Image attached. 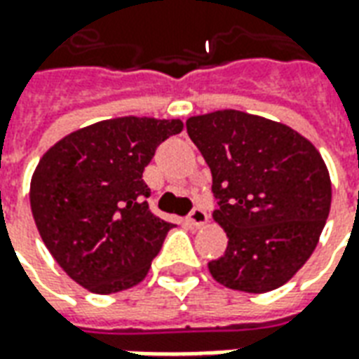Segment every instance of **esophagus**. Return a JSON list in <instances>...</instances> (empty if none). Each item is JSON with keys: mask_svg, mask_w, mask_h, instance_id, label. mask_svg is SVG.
I'll use <instances>...</instances> for the list:
<instances>
[{"mask_svg": "<svg viewBox=\"0 0 359 359\" xmlns=\"http://www.w3.org/2000/svg\"><path fill=\"white\" fill-rule=\"evenodd\" d=\"M188 221H190V225L203 226L208 223V213L202 208H194V210L190 211V215H188Z\"/></svg>", "mask_w": 359, "mask_h": 359, "instance_id": "1", "label": "esophagus"}]
</instances>
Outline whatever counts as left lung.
I'll return each mask as SVG.
<instances>
[{
    "label": "left lung",
    "instance_id": "obj_1",
    "mask_svg": "<svg viewBox=\"0 0 359 359\" xmlns=\"http://www.w3.org/2000/svg\"><path fill=\"white\" fill-rule=\"evenodd\" d=\"M213 177L225 254L208 264L226 288L262 294L313 254L331 210V177L316 146L283 123L223 109L187 121Z\"/></svg>",
    "mask_w": 359,
    "mask_h": 359
}]
</instances>
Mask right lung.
<instances>
[{
  "mask_svg": "<svg viewBox=\"0 0 359 359\" xmlns=\"http://www.w3.org/2000/svg\"><path fill=\"white\" fill-rule=\"evenodd\" d=\"M179 118L117 117L67 134L40 159L30 210L53 259L95 294L138 285L172 223L149 211L142 179Z\"/></svg>",
  "mask_w": 359,
  "mask_h": 359,
  "instance_id": "1",
  "label": "right lung"
}]
</instances>
